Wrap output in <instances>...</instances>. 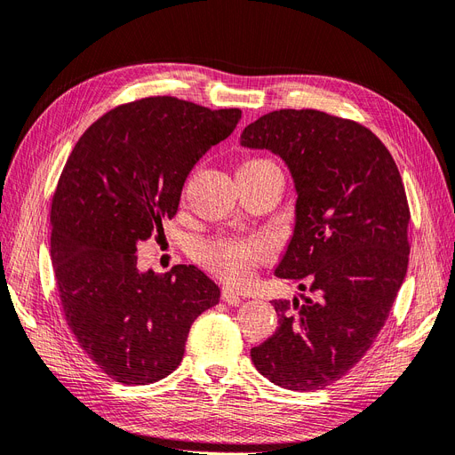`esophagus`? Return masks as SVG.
I'll list each match as a JSON object with an SVG mask.
<instances>
[{
    "instance_id": "1",
    "label": "esophagus",
    "mask_w": 455,
    "mask_h": 455,
    "mask_svg": "<svg viewBox=\"0 0 455 455\" xmlns=\"http://www.w3.org/2000/svg\"><path fill=\"white\" fill-rule=\"evenodd\" d=\"M222 300L228 302L229 306H239L241 300H243V297H241L235 289L224 287V289H222Z\"/></svg>"
}]
</instances>
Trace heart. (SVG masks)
I'll return each instance as SVG.
<instances>
[{
    "instance_id": "b5f03b06",
    "label": "heart",
    "mask_w": 455,
    "mask_h": 455,
    "mask_svg": "<svg viewBox=\"0 0 455 455\" xmlns=\"http://www.w3.org/2000/svg\"><path fill=\"white\" fill-rule=\"evenodd\" d=\"M270 164L267 160H248L241 166V170L258 168ZM267 258V246L261 241H246V239H220L209 243L202 250L204 263L216 272L218 276L231 283L248 282L258 265Z\"/></svg>"
}]
</instances>
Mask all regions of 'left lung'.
<instances>
[{"mask_svg":"<svg viewBox=\"0 0 455 455\" xmlns=\"http://www.w3.org/2000/svg\"><path fill=\"white\" fill-rule=\"evenodd\" d=\"M241 145L275 153L293 177L295 228L275 275L312 293L272 300L278 329L250 356L270 383L319 390L366 355L405 280L402 175L366 126L317 110L270 112L246 126Z\"/></svg>","mask_w":455,"mask_h":455,"instance_id":"obj_1","label":"left lung"}]
</instances>
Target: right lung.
Masks as SVG:
<instances>
[{
	"instance_id": "right-lung-1",
	"label": "right lung",
	"mask_w": 455,
	"mask_h": 455,
	"mask_svg": "<svg viewBox=\"0 0 455 455\" xmlns=\"http://www.w3.org/2000/svg\"><path fill=\"white\" fill-rule=\"evenodd\" d=\"M241 110L175 97L116 108L72 149L52 199V263L80 347L117 383L151 385L183 360L190 326L220 300L194 265L138 268V243L164 235L196 162Z\"/></svg>"
}]
</instances>
